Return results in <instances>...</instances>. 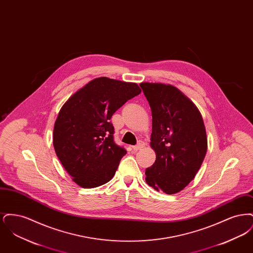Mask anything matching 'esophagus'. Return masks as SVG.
Listing matches in <instances>:
<instances>
[{"instance_id":"1","label":"esophagus","mask_w":253,"mask_h":253,"mask_svg":"<svg viewBox=\"0 0 253 253\" xmlns=\"http://www.w3.org/2000/svg\"><path fill=\"white\" fill-rule=\"evenodd\" d=\"M144 146L145 143L143 142V141H139L137 144L132 147V149H133V151H138V150H140L141 148H143Z\"/></svg>"}]
</instances>
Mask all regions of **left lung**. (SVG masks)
I'll return each instance as SVG.
<instances>
[{"mask_svg":"<svg viewBox=\"0 0 253 253\" xmlns=\"http://www.w3.org/2000/svg\"><path fill=\"white\" fill-rule=\"evenodd\" d=\"M153 117L151 147L155 163L146 169L147 184L168 194L179 193L195 177L208 141L204 121L193 101L176 87L142 83Z\"/></svg>","mask_w":253,"mask_h":253,"instance_id":"8db88e82","label":"left lung"}]
</instances>
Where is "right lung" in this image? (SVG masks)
<instances>
[{"mask_svg":"<svg viewBox=\"0 0 253 253\" xmlns=\"http://www.w3.org/2000/svg\"><path fill=\"white\" fill-rule=\"evenodd\" d=\"M141 93L138 85L106 77L77 91L60 110L54 125L57 157L73 181L96 188L113 178L126 150L114 141V113Z\"/></svg>","mask_w":253,"mask_h":253,"instance_id":"right-lung-1","label":"right lung"}]
</instances>
